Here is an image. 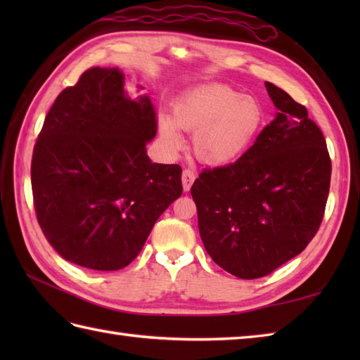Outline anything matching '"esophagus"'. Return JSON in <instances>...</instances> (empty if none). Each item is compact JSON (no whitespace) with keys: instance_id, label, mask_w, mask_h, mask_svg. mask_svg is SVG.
<instances>
[{"instance_id":"esophagus-1","label":"esophagus","mask_w":360,"mask_h":360,"mask_svg":"<svg viewBox=\"0 0 360 360\" xmlns=\"http://www.w3.org/2000/svg\"><path fill=\"white\" fill-rule=\"evenodd\" d=\"M195 179H196V173L193 170H190V168H186V170L182 172V186H184L186 192H188Z\"/></svg>"}]
</instances>
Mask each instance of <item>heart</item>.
<instances>
[{"label": "heart", "instance_id": "1", "mask_svg": "<svg viewBox=\"0 0 360 360\" xmlns=\"http://www.w3.org/2000/svg\"><path fill=\"white\" fill-rule=\"evenodd\" d=\"M266 120L258 98L226 85H209L186 94L174 105L173 117H159V131L172 150L182 145L179 128L193 133L196 158L224 165L241 158L257 139Z\"/></svg>", "mask_w": 360, "mask_h": 360}]
</instances>
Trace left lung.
<instances>
[{"label":"left lung","instance_id":"8db88e82","mask_svg":"<svg viewBox=\"0 0 360 360\" xmlns=\"http://www.w3.org/2000/svg\"><path fill=\"white\" fill-rule=\"evenodd\" d=\"M264 86L277 116L238 160L204 168L190 188L205 250L243 280L302 254L322 224L331 182L322 129L285 91Z\"/></svg>","mask_w":360,"mask_h":360}]
</instances>
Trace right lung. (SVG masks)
I'll return each instance as SVG.
<instances>
[{
  "mask_svg": "<svg viewBox=\"0 0 360 360\" xmlns=\"http://www.w3.org/2000/svg\"><path fill=\"white\" fill-rule=\"evenodd\" d=\"M150 97L127 96L117 68H89L51 106L30 164L41 232L60 257L117 271L139 255L158 218L182 195L176 164H153Z\"/></svg>",
  "mask_w": 360,
  "mask_h": 360,
  "instance_id": "right-lung-1",
  "label": "right lung"
}]
</instances>
